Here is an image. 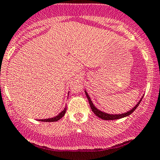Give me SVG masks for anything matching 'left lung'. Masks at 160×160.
Listing matches in <instances>:
<instances>
[{"mask_svg": "<svg viewBox=\"0 0 160 160\" xmlns=\"http://www.w3.org/2000/svg\"><path fill=\"white\" fill-rule=\"evenodd\" d=\"M86 92V91H85ZM86 97H87L88 100H89V105H90V108L91 109H92V112H93L94 114H95L96 115H97V117H99V118H100L101 119H104V120H114V119H118V118H123V117H126V116H128V115H130V114L133 113V112L135 111V109L138 108V106L139 105V104L141 103V100H142V98H141V100H140L139 102H138V104H137L136 106H135L134 108H133L132 110L129 111V112H127V113H123V114H120V115H109V114H107V113H104V112H100V111H99L98 109L96 108L95 107H94L93 104L92 103V101H91L90 100V97H89V95L87 94V92H86Z\"/></svg>", "mask_w": 160, "mask_h": 160, "instance_id": "1", "label": "left lung"}]
</instances>
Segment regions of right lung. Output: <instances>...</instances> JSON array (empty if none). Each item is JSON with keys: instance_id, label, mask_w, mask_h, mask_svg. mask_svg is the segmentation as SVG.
<instances>
[{"instance_id": "1", "label": "right lung", "mask_w": 160, "mask_h": 160, "mask_svg": "<svg viewBox=\"0 0 160 160\" xmlns=\"http://www.w3.org/2000/svg\"><path fill=\"white\" fill-rule=\"evenodd\" d=\"M66 111H67V108H65L64 110H63L61 113L59 114L57 116L54 117V118H48V119H40V121H42V122H56V121H58L59 119H60V118H61L62 117L65 115V113H66Z\"/></svg>"}]
</instances>
